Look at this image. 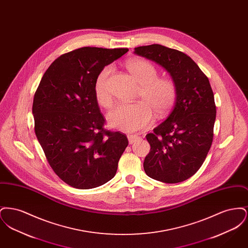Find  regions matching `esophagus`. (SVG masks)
I'll return each mask as SVG.
<instances>
[{"instance_id": "obj_1", "label": "esophagus", "mask_w": 248, "mask_h": 248, "mask_svg": "<svg viewBox=\"0 0 248 248\" xmlns=\"http://www.w3.org/2000/svg\"><path fill=\"white\" fill-rule=\"evenodd\" d=\"M127 138H128L130 144H133V143L138 141V140L140 139V138L139 136H137V135H128Z\"/></svg>"}]
</instances>
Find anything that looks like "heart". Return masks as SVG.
<instances>
[{
	"label": "heart",
	"mask_w": 248,
	"mask_h": 248,
	"mask_svg": "<svg viewBox=\"0 0 248 248\" xmlns=\"http://www.w3.org/2000/svg\"><path fill=\"white\" fill-rule=\"evenodd\" d=\"M127 70L140 84L139 97L142 101L132 104L120 103L108 114V122L117 129L133 133L148 128L154 123V111L160 117L167 115L175 106L177 97V83L169 77H158V71L146 59H130ZM111 66L104 67L96 76L94 90L99 105L108 108L112 96L108 89V79Z\"/></svg>",
	"instance_id": "1"
}]
</instances>
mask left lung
<instances>
[{
  "label": "left lung",
  "mask_w": 248,
  "mask_h": 248,
  "mask_svg": "<svg viewBox=\"0 0 248 248\" xmlns=\"http://www.w3.org/2000/svg\"><path fill=\"white\" fill-rule=\"evenodd\" d=\"M135 54L165 68L177 87L174 109L146 136L151 152L144 170L165 183L184 181L199 170L212 145L217 110L209 80L189 56L176 49L151 45L135 48Z\"/></svg>",
  "instance_id": "1"
}]
</instances>
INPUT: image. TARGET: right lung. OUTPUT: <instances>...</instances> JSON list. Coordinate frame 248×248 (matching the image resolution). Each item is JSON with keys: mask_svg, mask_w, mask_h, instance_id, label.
<instances>
[{"mask_svg": "<svg viewBox=\"0 0 248 248\" xmlns=\"http://www.w3.org/2000/svg\"><path fill=\"white\" fill-rule=\"evenodd\" d=\"M127 48H78L56 59L36 90L34 131L48 164L76 189H93L115 176L126 135L105 128L94 81Z\"/></svg>", "mask_w": 248, "mask_h": 248, "instance_id": "obj_1", "label": "right lung"}]
</instances>
